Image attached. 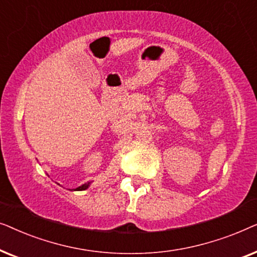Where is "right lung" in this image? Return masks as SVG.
<instances>
[{"instance_id":"add662e5","label":"right lung","mask_w":257,"mask_h":257,"mask_svg":"<svg viewBox=\"0 0 257 257\" xmlns=\"http://www.w3.org/2000/svg\"><path fill=\"white\" fill-rule=\"evenodd\" d=\"M91 182H92V181H89V182H86V184H83V185H80L79 187L75 188V189H73V191H85V189H87V188L90 187Z\"/></svg>"}]
</instances>
